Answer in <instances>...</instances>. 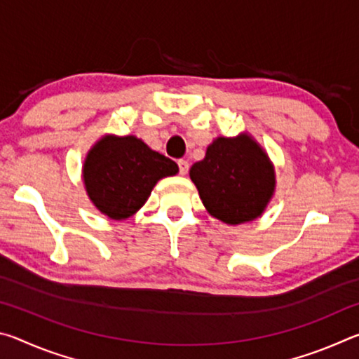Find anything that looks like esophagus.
<instances>
[{
  "instance_id": "obj_1",
  "label": "esophagus",
  "mask_w": 359,
  "mask_h": 359,
  "mask_svg": "<svg viewBox=\"0 0 359 359\" xmlns=\"http://www.w3.org/2000/svg\"><path fill=\"white\" fill-rule=\"evenodd\" d=\"M177 165H179V171H180V174H182V175H185V174L188 172V168H190V165H188V161H187V160H179V161H177Z\"/></svg>"
}]
</instances>
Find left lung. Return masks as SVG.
Masks as SVG:
<instances>
[{"instance_id": "obj_1", "label": "left lung", "mask_w": 359, "mask_h": 359, "mask_svg": "<svg viewBox=\"0 0 359 359\" xmlns=\"http://www.w3.org/2000/svg\"><path fill=\"white\" fill-rule=\"evenodd\" d=\"M190 179L205 210L226 224L257 220L276 191L274 165L248 133L215 137Z\"/></svg>"}]
</instances>
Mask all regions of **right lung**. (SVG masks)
Instances as JSON below:
<instances>
[{"instance_id":"add662e5","label":"right lung","mask_w":359,"mask_h":359,"mask_svg":"<svg viewBox=\"0 0 359 359\" xmlns=\"http://www.w3.org/2000/svg\"><path fill=\"white\" fill-rule=\"evenodd\" d=\"M177 172L175 161L151 150L142 139L104 135L85 156L82 180L95 208L120 222L147 203L158 180Z\"/></svg>"}]
</instances>
